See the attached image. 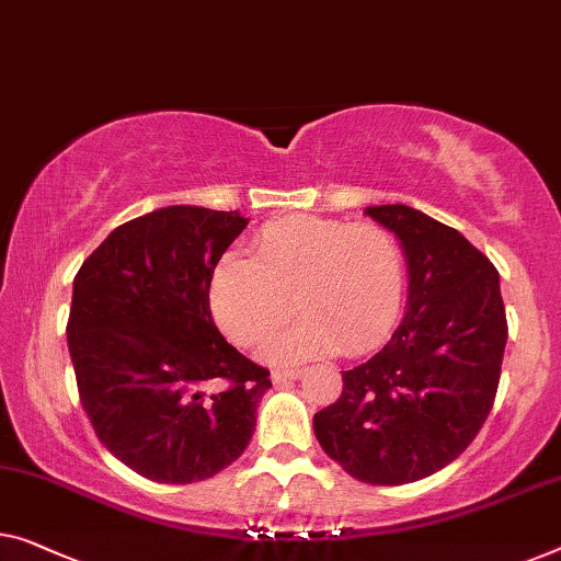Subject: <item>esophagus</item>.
<instances>
[{
    "label": "esophagus",
    "instance_id": "esophagus-1",
    "mask_svg": "<svg viewBox=\"0 0 561 561\" xmlns=\"http://www.w3.org/2000/svg\"><path fill=\"white\" fill-rule=\"evenodd\" d=\"M299 375H302V370H274L272 382H274V386H287V382L297 380Z\"/></svg>",
    "mask_w": 561,
    "mask_h": 561
}]
</instances>
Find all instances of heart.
Segmentation results:
<instances>
[{
	"label": "heart",
	"mask_w": 561,
	"mask_h": 561,
	"mask_svg": "<svg viewBox=\"0 0 561 561\" xmlns=\"http://www.w3.org/2000/svg\"><path fill=\"white\" fill-rule=\"evenodd\" d=\"M403 295V249L386 227L317 216L266 224L252 256L219 259L208 282L214 320L239 347L264 345L295 302L302 320L264 353L277 365L370 353L396 328Z\"/></svg>",
	"instance_id": "heart-1"
}]
</instances>
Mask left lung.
I'll return each instance as SVG.
<instances>
[{
    "label": "left lung",
    "mask_w": 561,
    "mask_h": 561,
    "mask_svg": "<svg viewBox=\"0 0 561 561\" xmlns=\"http://www.w3.org/2000/svg\"><path fill=\"white\" fill-rule=\"evenodd\" d=\"M408 264L405 317L370 360L342 373L314 436L357 481L400 486L456 461L494 405L508 337L496 266L463 233L403 204L367 206Z\"/></svg>",
    "instance_id": "obj_1"
}]
</instances>
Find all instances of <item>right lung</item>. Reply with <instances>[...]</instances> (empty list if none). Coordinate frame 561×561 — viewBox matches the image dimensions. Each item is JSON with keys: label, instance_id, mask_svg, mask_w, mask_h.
Here are the masks:
<instances>
[{"label": "right lung", "instance_id": "obj_1", "mask_svg": "<svg viewBox=\"0 0 561 561\" xmlns=\"http://www.w3.org/2000/svg\"><path fill=\"white\" fill-rule=\"evenodd\" d=\"M239 211L165 206L107 233L72 282L67 320L95 436L161 483L211 479L244 454L270 370L216 330L208 282Z\"/></svg>", "mask_w": 561, "mask_h": 561}]
</instances>
